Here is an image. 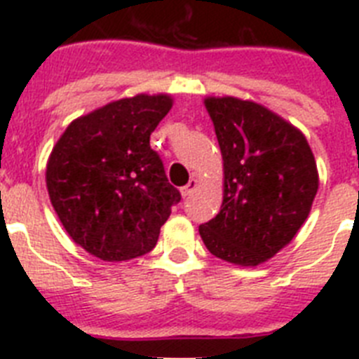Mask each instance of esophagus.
Returning <instances> with one entry per match:
<instances>
[{
  "instance_id": "34e87169",
  "label": "esophagus",
  "mask_w": 359,
  "mask_h": 359,
  "mask_svg": "<svg viewBox=\"0 0 359 359\" xmlns=\"http://www.w3.org/2000/svg\"><path fill=\"white\" fill-rule=\"evenodd\" d=\"M198 187H199L198 177H190V182L187 183L185 187H182V190H180V192H182V196H183V198H187V196H190V194H192V192H194V190L198 189Z\"/></svg>"
}]
</instances>
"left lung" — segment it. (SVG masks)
Listing matches in <instances>:
<instances>
[{
    "mask_svg": "<svg viewBox=\"0 0 359 359\" xmlns=\"http://www.w3.org/2000/svg\"><path fill=\"white\" fill-rule=\"evenodd\" d=\"M223 158V203L199 236L212 255L255 268L306 223L318 169L306 136L275 111L237 97H205Z\"/></svg>",
    "mask_w": 359,
    "mask_h": 359,
    "instance_id": "obj_1",
    "label": "left lung"
}]
</instances>
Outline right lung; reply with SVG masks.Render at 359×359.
<instances>
[{
    "label": "right lung",
    "mask_w": 359,
    "mask_h": 359,
    "mask_svg": "<svg viewBox=\"0 0 359 359\" xmlns=\"http://www.w3.org/2000/svg\"><path fill=\"white\" fill-rule=\"evenodd\" d=\"M174 104L138 93L73 120L46 161V189L73 243L106 262L145 255L182 196L149 145Z\"/></svg>",
    "instance_id": "add662e5"
}]
</instances>
